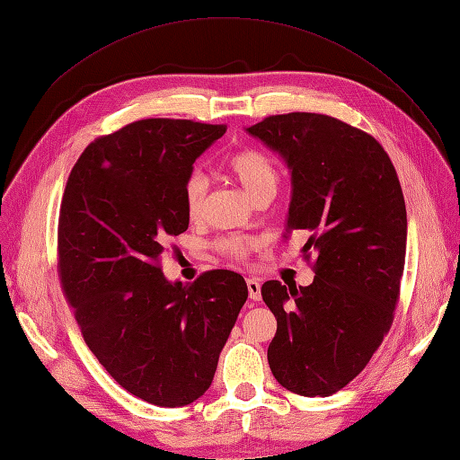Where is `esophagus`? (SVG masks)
Wrapping results in <instances>:
<instances>
[{"mask_svg":"<svg viewBox=\"0 0 460 460\" xmlns=\"http://www.w3.org/2000/svg\"><path fill=\"white\" fill-rule=\"evenodd\" d=\"M247 291H249V297L253 301L261 299V284L257 278H247Z\"/></svg>","mask_w":460,"mask_h":460,"instance_id":"34e87169","label":"esophagus"}]
</instances>
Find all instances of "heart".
<instances>
[{"label":"heart","mask_w":460,"mask_h":460,"mask_svg":"<svg viewBox=\"0 0 460 460\" xmlns=\"http://www.w3.org/2000/svg\"><path fill=\"white\" fill-rule=\"evenodd\" d=\"M226 171L253 201L267 196H274L278 184H280V176H278L274 163L269 159V155H264L259 149L235 151L226 161ZM205 199V178L199 172L190 174L184 184V207L190 218L201 217ZM253 245L255 242L245 238V235H228V238L218 242V252H222L230 259L245 261Z\"/></svg>","instance_id":"heart-1"}]
</instances>
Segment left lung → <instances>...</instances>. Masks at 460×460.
Segmentation results:
<instances>
[{
	"instance_id": "1",
	"label": "left lung",
	"mask_w": 460,
	"mask_h": 460,
	"mask_svg": "<svg viewBox=\"0 0 460 460\" xmlns=\"http://www.w3.org/2000/svg\"><path fill=\"white\" fill-rule=\"evenodd\" d=\"M247 132L291 172L286 232L307 230L311 286L264 282L276 316L274 378L305 397L340 392L392 328L405 269L407 208L392 159L374 137L318 113L272 115Z\"/></svg>"
}]
</instances>
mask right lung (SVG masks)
Masks as SVG:
<instances>
[{
    "label": "right lung",
    "instance_id": "add662e5",
    "mask_svg": "<svg viewBox=\"0 0 460 460\" xmlns=\"http://www.w3.org/2000/svg\"><path fill=\"white\" fill-rule=\"evenodd\" d=\"M225 124L144 119L97 137L66 180L59 211L61 288L103 368L157 407H184L213 382L247 299L243 276L208 270L169 282L161 255L188 230L184 184Z\"/></svg>",
    "mask_w": 460,
    "mask_h": 460
}]
</instances>
